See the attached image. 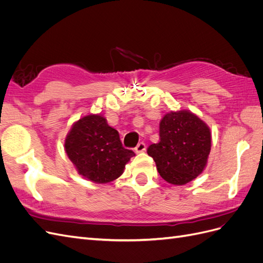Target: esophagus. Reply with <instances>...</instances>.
<instances>
[{"label": "esophagus", "instance_id": "1", "mask_svg": "<svg viewBox=\"0 0 263 263\" xmlns=\"http://www.w3.org/2000/svg\"><path fill=\"white\" fill-rule=\"evenodd\" d=\"M145 150H146V144H145V142H139V144L136 147H135V151H136L137 154L144 153Z\"/></svg>", "mask_w": 263, "mask_h": 263}]
</instances>
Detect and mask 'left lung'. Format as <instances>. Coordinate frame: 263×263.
<instances>
[{
	"label": "left lung",
	"instance_id": "8db88e82",
	"mask_svg": "<svg viewBox=\"0 0 263 263\" xmlns=\"http://www.w3.org/2000/svg\"><path fill=\"white\" fill-rule=\"evenodd\" d=\"M160 140L147 153L154 158L161 178L183 185L203 172L211 153L209 126L190 110L166 113L159 127Z\"/></svg>",
	"mask_w": 263,
	"mask_h": 263
}]
</instances>
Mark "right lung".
Returning a JSON list of instances; mask_svg holds the SVG:
<instances>
[{"instance_id": "add662e5", "label": "right lung", "mask_w": 263, "mask_h": 263, "mask_svg": "<svg viewBox=\"0 0 263 263\" xmlns=\"http://www.w3.org/2000/svg\"><path fill=\"white\" fill-rule=\"evenodd\" d=\"M69 159L79 174L95 183H107L122 176L126 163L135 156L125 149L116 129L105 117L86 115L70 129L65 141Z\"/></svg>"}]
</instances>
